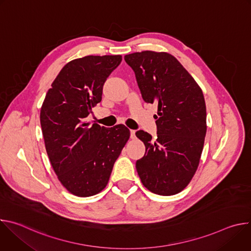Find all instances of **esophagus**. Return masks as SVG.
<instances>
[{"instance_id":"34e87169","label":"esophagus","mask_w":251,"mask_h":251,"mask_svg":"<svg viewBox=\"0 0 251 251\" xmlns=\"http://www.w3.org/2000/svg\"><path fill=\"white\" fill-rule=\"evenodd\" d=\"M130 134H131V135H130L131 139H134V138L136 137V135H135V134H136V131H135V130H130Z\"/></svg>"}]
</instances>
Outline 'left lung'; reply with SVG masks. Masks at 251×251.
Segmentation results:
<instances>
[{
	"label": "left lung",
	"instance_id": "left-lung-1",
	"mask_svg": "<svg viewBox=\"0 0 251 251\" xmlns=\"http://www.w3.org/2000/svg\"><path fill=\"white\" fill-rule=\"evenodd\" d=\"M134 70L143 99L158 104L155 141L144 131L136 136L146 153L136 162L142 184L160 196L182 192L200 164L206 133L201 88L178 60L168 52L144 50L124 56Z\"/></svg>",
	"mask_w": 251,
	"mask_h": 251
}]
</instances>
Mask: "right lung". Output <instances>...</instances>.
I'll return each mask as SVG.
<instances>
[{
	"instance_id": "obj_1",
	"label": "right lung",
	"mask_w": 251,
	"mask_h": 251,
	"mask_svg": "<svg viewBox=\"0 0 251 251\" xmlns=\"http://www.w3.org/2000/svg\"><path fill=\"white\" fill-rule=\"evenodd\" d=\"M122 56L87 55L66 63L41 108L46 150L61 185L76 197L100 193L130 137L124 125L90 126L85 118L102 99L106 78Z\"/></svg>"
}]
</instances>
